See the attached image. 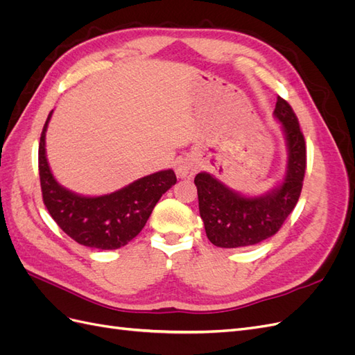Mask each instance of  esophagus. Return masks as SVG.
Masks as SVG:
<instances>
[{
    "mask_svg": "<svg viewBox=\"0 0 355 355\" xmlns=\"http://www.w3.org/2000/svg\"><path fill=\"white\" fill-rule=\"evenodd\" d=\"M197 168H198V166H197V163H196L194 159L184 158L182 161H179L176 171H178V175L180 178H188L189 179V178H192V176L197 173Z\"/></svg>",
    "mask_w": 355,
    "mask_h": 355,
    "instance_id": "34e87169",
    "label": "esophagus"
}]
</instances>
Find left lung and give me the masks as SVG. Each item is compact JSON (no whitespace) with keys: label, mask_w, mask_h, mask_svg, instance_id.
<instances>
[{"label":"left lung","mask_w":355,"mask_h":355,"mask_svg":"<svg viewBox=\"0 0 355 355\" xmlns=\"http://www.w3.org/2000/svg\"><path fill=\"white\" fill-rule=\"evenodd\" d=\"M274 116L283 125L288 153L286 175L280 185L259 197H245L206 171L194 179L200 216L207 239L214 245L235 249L270 239L296 206L306 168L305 139L292 106L280 96Z\"/></svg>","instance_id":"8db88e82"}]
</instances>
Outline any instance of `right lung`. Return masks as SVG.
I'll return each mask as SVG.
<instances>
[{"instance_id": "obj_1", "label": "right lung", "mask_w": 355, "mask_h": 355, "mask_svg": "<svg viewBox=\"0 0 355 355\" xmlns=\"http://www.w3.org/2000/svg\"><path fill=\"white\" fill-rule=\"evenodd\" d=\"M51 114L38 148L42 201L60 230L78 244L101 250L120 249L142 231L161 196L176 184L175 171H157L101 197L75 194L58 184L47 163L46 132Z\"/></svg>"}]
</instances>
